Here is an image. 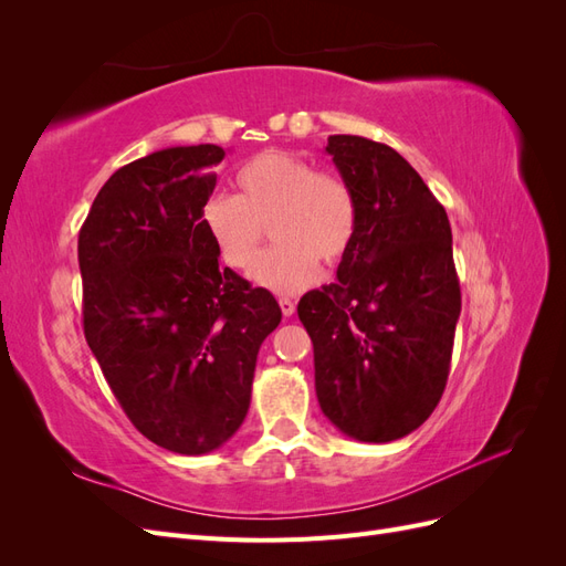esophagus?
Here are the masks:
<instances>
[{
  "mask_svg": "<svg viewBox=\"0 0 566 566\" xmlns=\"http://www.w3.org/2000/svg\"><path fill=\"white\" fill-rule=\"evenodd\" d=\"M279 304H281L283 316H293L295 314V302L290 300V297H279Z\"/></svg>",
  "mask_w": 566,
  "mask_h": 566,
  "instance_id": "34e87169",
  "label": "esophagus"
}]
</instances>
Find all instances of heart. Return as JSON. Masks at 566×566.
Wrapping results in <instances>:
<instances>
[{
	"instance_id": "obj_1",
	"label": "heart",
	"mask_w": 566,
	"mask_h": 566,
	"mask_svg": "<svg viewBox=\"0 0 566 566\" xmlns=\"http://www.w3.org/2000/svg\"><path fill=\"white\" fill-rule=\"evenodd\" d=\"M238 196L212 193L202 205V227L224 264L245 271L264 229L276 243L256 260L252 281L276 295H295L318 276V260L335 264L352 248L358 202L352 186L323 175L283 150L252 158L235 177Z\"/></svg>"
}]
</instances>
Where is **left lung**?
Returning <instances> with one entry per match:
<instances>
[{
    "label": "left lung",
    "mask_w": 566,
    "mask_h": 566,
    "mask_svg": "<svg viewBox=\"0 0 566 566\" xmlns=\"http://www.w3.org/2000/svg\"><path fill=\"white\" fill-rule=\"evenodd\" d=\"M358 202V229L337 281L297 314L314 345L323 416L356 441L401 439L432 416L447 387L460 285L447 210L397 150L328 136Z\"/></svg>",
    "instance_id": "left-lung-1"
}]
</instances>
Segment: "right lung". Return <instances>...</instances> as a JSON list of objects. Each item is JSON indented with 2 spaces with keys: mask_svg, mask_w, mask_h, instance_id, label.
<instances>
[{
  "mask_svg": "<svg viewBox=\"0 0 566 566\" xmlns=\"http://www.w3.org/2000/svg\"><path fill=\"white\" fill-rule=\"evenodd\" d=\"M214 144L172 146L104 184L80 231L84 337L146 439L210 453L243 424L252 378L281 306L229 266L202 227Z\"/></svg>",
  "mask_w": 566,
  "mask_h": 566,
  "instance_id": "1",
  "label": "right lung"
}]
</instances>
